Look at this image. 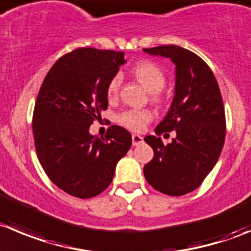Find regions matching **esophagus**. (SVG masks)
I'll list each match as a JSON object with an SVG mask.
<instances>
[{"mask_svg":"<svg viewBox=\"0 0 251 251\" xmlns=\"http://www.w3.org/2000/svg\"><path fill=\"white\" fill-rule=\"evenodd\" d=\"M143 142H144V139H143V137H140V135H138V134H133L132 135V144H133V147H137V145H140Z\"/></svg>","mask_w":251,"mask_h":251,"instance_id":"34e87169","label":"esophagus"}]
</instances>
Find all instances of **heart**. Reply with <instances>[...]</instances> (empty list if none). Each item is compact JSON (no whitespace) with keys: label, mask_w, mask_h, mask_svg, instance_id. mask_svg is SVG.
I'll list each match as a JSON object with an SVG mask.
<instances>
[{"label":"heart","mask_w":251,"mask_h":251,"mask_svg":"<svg viewBox=\"0 0 251 251\" xmlns=\"http://www.w3.org/2000/svg\"><path fill=\"white\" fill-rule=\"evenodd\" d=\"M132 74L139 83H142L148 91L151 94H157L164 88L166 82V77L161 68L151 61H142L138 63L132 69ZM119 86L121 80L118 76H114L107 85V97L109 101H114L118 97ZM156 99V97H155ZM152 119V114L147 109H128L124 111L118 116V122L123 127L133 130V132H140L147 127Z\"/></svg>","instance_id":"obj_1"}]
</instances>
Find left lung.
<instances>
[{
	"mask_svg": "<svg viewBox=\"0 0 251 251\" xmlns=\"http://www.w3.org/2000/svg\"><path fill=\"white\" fill-rule=\"evenodd\" d=\"M143 50L170 58L176 65L170 111L155 128L157 137L144 138L154 150V157L143 171L148 183L156 191L182 196L203 182L221 155L226 139L223 100L212 70L195 52L178 45ZM173 130L176 138L164 146L159 135Z\"/></svg>",
	"mask_w": 251,
	"mask_h": 251,
	"instance_id": "1",
	"label": "left lung"
}]
</instances>
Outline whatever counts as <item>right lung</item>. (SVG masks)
<instances>
[{"mask_svg":"<svg viewBox=\"0 0 251 251\" xmlns=\"http://www.w3.org/2000/svg\"><path fill=\"white\" fill-rule=\"evenodd\" d=\"M126 63L124 52L78 48L58 59L45 76L33 112L38 159L48 177L77 199L103 192L132 135L111 126L103 138L90 134L108 107L107 85Z\"/></svg>","mask_w":251,"mask_h":251,"instance_id":"add662e5","label":"right lung"}]
</instances>
